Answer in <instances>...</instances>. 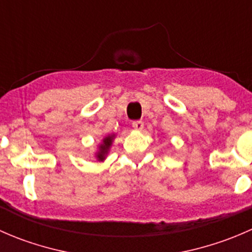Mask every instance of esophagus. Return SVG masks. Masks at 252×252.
<instances>
[{"mask_svg":"<svg viewBox=\"0 0 252 252\" xmlns=\"http://www.w3.org/2000/svg\"><path fill=\"white\" fill-rule=\"evenodd\" d=\"M131 126H133V128L135 129V130H142V129H144V122L134 121L133 123H131Z\"/></svg>","mask_w":252,"mask_h":252,"instance_id":"1","label":"esophagus"}]
</instances>
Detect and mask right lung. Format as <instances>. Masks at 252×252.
Wrapping results in <instances>:
<instances>
[{"label":"right lung","instance_id":"1","mask_svg":"<svg viewBox=\"0 0 252 252\" xmlns=\"http://www.w3.org/2000/svg\"><path fill=\"white\" fill-rule=\"evenodd\" d=\"M113 138L114 135L112 134V135L106 136V138L102 140V144L100 145L97 154H96V158H97L98 161H103V159L106 158V155L108 154V150H110L112 141H113Z\"/></svg>","mask_w":252,"mask_h":252}]
</instances>
